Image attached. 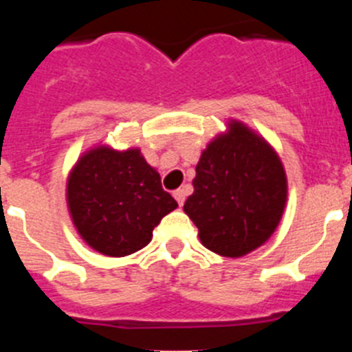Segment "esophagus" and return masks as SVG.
<instances>
[{"mask_svg": "<svg viewBox=\"0 0 352 352\" xmlns=\"http://www.w3.org/2000/svg\"><path fill=\"white\" fill-rule=\"evenodd\" d=\"M186 194H188V190H186V186H183V188H178V190H174V199L178 201L179 206H183V203H185L186 199Z\"/></svg>", "mask_w": 352, "mask_h": 352, "instance_id": "1", "label": "esophagus"}]
</instances>
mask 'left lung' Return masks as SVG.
<instances>
[{"label":"left lung","instance_id":"8db88e82","mask_svg":"<svg viewBox=\"0 0 352 352\" xmlns=\"http://www.w3.org/2000/svg\"><path fill=\"white\" fill-rule=\"evenodd\" d=\"M192 185L194 194L183 210L204 247L226 257L261 247L280 222L287 199L278 155L238 121L208 144Z\"/></svg>","mask_w":352,"mask_h":352}]
</instances>
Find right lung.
<instances>
[{"label": "right lung", "mask_w": 352, "mask_h": 352, "mask_svg": "<svg viewBox=\"0 0 352 352\" xmlns=\"http://www.w3.org/2000/svg\"><path fill=\"white\" fill-rule=\"evenodd\" d=\"M67 199L84 241L111 257L146 247L160 220L178 208L139 149L114 151L107 146L79 158L68 176Z\"/></svg>", "instance_id": "add662e5"}]
</instances>
